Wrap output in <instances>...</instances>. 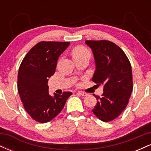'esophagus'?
<instances>
[{
	"label": "esophagus",
	"mask_w": 151,
	"mask_h": 151,
	"mask_svg": "<svg viewBox=\"0 0 151 151\" xmlns=\"http://www.w3.org/2000/svg\"><path fill=\"white\" fill-rule=\"evenodd\" d=\"M78 93H79V95H81V96H87V95H88L86 92H84V91H78Z\"/></svg>",
	"instance_id": "34e87169"
}]
</instances>
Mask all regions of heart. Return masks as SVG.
Returning a JSON list of instances; mask_svg holds the SVG:
<instances>
[{
	"label": "heart",
	"mask_w": 151,
	"mask_h": 151,
	"mask_svg": "<svg viewBox=\"0 0 151 151\" xmlns=\"http://www.w3.org/2000/svg\"><path fill=\"white\" fill-rule=\"evenodd\" d=\"M72 56L73 58H79V57L83 56H89V52L84 47H77L72 51Z\"/></svg>",
	"instance_id": "1"
}]
</instances>
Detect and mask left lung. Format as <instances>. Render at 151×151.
<instances>
[{
  "mask_svg": "<svg viewBox=\"0 0 151 151\" xmlns=\"http://www.w3.org/2000/svg\"><path fill=\"white\" fill-rule=\"evenodd\" d=\"M92 50L96 70L92 81L104 86L101 96H95L97 102L92 112L104 122L116 119L129 103L133 90L132 70L124 52L108 40H86Z\"/></svg>",
  "mask_w": 151,
  "mask_h": 151,
  "instance_id": "1",
  "label": "left lung"
}]
</instances>
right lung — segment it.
<instances>
[{
    "mask_svg": "<svg viewBox=\"0 0 151 151\" xmlns=\"http://www.w3.org/2000/svg\"><path fill=\"white\" fill-rule=\"evenodd\" d=\"M70 42H45L35 45L24 58L18 74V90L24 108L34 120L47 123L56 117L71 95L49 93L48 79L56 70L59 57Z\"/></svg>",
    "mask_w": 151,
    "mask_h": 151,
    "instance_id": "obj_1",
    "label": "right lung"
}]
</instances>
